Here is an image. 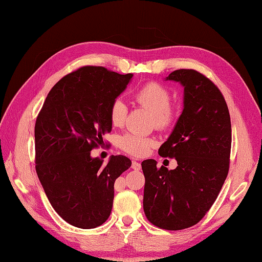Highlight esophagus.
<instances>
[{"label": "esophagus", "mask_w": 262, "mask_h": 262, "mask_svg": "<svg viewBox=\"0 0 262 262\" xmlns=\"http://www.w3.org/2000/svg\"><path fill=\"white\" fill-rule=\"evenodd\" d=\"M132 168L134 170H141L142 169V165L140 162H137V161H133L132 162Z\"/></svg>", "instance_id": "obj_1"}]
</instances>
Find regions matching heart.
Returning a JSON list of instances; mask_svg holds the SVG:
<instances>
[{
  "label": "heart",
  "instance_id": "1",
  "mask_svg": "<svg viewBox=\"0 0 262 262\" xmlns=\"http://www.w3.org/2000/svg\"><path fill=\"white\" fill-rule=\"evenodd\" d=\"M137 104L148 110L153 116L152 124L159 130H166L173 126L176 121V111L171 107L172 94L164 85L158 82H148L133 94ZM127 107L124 101L116 99L110 107L109 119L114 127L125 125ZM154 138L128 133L120 137L119 146L122 151L141 158L147 154L149 149L155 146Z\"/></svg>",
  "mask_w": 262,
  "mask_h": 262
}]
</instances>
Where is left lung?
Wrapping results in <instances>:
<instances>
[{
  "label": "left lung",
  "mask_w": 262,
  "mask_h": 262,
  "mask_svg": "<svg viewBox=\"0 0 262 262\" xmlns=\"http://www.w3.org/2000/svg\"><path fill=\"white\" fill-rule=\"evenodd\" d=\"M166 80L185 88L182 114L159 148L178 166L169 170L158 168L155 160L143 161V208L153 225L179 231L196 225L219 196L230 169L232 128L223 94L208 77L181 69Z\"/></svg>",
  "instance_id": "left-lung-1"
}]
</instances>
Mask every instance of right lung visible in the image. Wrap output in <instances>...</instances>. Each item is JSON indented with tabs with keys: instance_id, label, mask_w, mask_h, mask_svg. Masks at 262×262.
Segmentation results:
<instances>
[{
	"instance_id": "right-lung-1",
	"label": "right lung",
	"mask_w": 262,
	"mask_h": 262,
	"mask_svg": "<svg viewBox=\"0 0 262 262\" xmlns=\"http://www.w3.org/2000/svg\"><path fill=\"white\" fill-rule=\"evenodd\" d=\"M132 77L102 66H82L52 88L37 116L38 178L55 211L80 229L108 220L115 181L132 165L125 155H113L107 164L90 155L111 132L110 107Z\"/></svg>"
}]
</instances>
